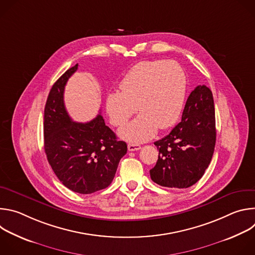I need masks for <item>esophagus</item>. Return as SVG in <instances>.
I'll return each mask as SVG.
<instances>
[{"mask_svg":"<svg viewBox=\"0 0 255 255\" xmlns=\"http://www.w3.org/2000/svg\"><path fill=\"white\" fill-rule=\"evenodd\" d=\"M141 148V146L139 144H133V143H129L128 144V150L129 151H137Z\"/></svg>","mask_w":255,"mask_h":255,"instance_id":"34e87169","label":"esophagus"}]
</instances>
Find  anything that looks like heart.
Segmentation results:
<instances>
[{"mask_svg": "<svg viewBox=\"0 0 255 255\" xmlns=\"http://www.w3.org/2000/svg\"><path fill=\"white\" fill-rule=\"evenodd\" d=\"M187 91L185 70L174 60L141 61L120 84V93L109 95L106 111L114 126H122L137 110L140 115L120 130L130 141H145L171 127L183 110Z\"/></svg>", "mask_w": 255, "mask_h": 255, "instance_id": "heart-1", "label": "heart"}]
</instances>
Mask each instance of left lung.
I'll list each match as a JSON object with an SVG mask.
<instances>
[{"label": "left lung", "mask_w": 255, "mask_h": 255, "mask_svg": "<svg viewBox=\"0 0 255 255\" xmlns=\"http://www.w3.org/2000/svg\"><path fill=\"white\" fill-rule=\"evenodd\" d=\"M216 143L213 94L198 86L189 96L181 121L168 135L154 142L158 159L149 170L151 179L166 188L186 189L203 176Z\"/></svg>", "instance_id": "8db88e82"}]
</instances>
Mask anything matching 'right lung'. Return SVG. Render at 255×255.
Returning <instances> with one entry per match:
<instances>
[{"label": "right lung", "mask_w": 255, "mask_h": 255, "mask_svg": "<svg viewBox=\"0 0 255 255\" xmlns=\"http://www.w3.org/2000/svg\"><path fill=\"white\" fill-rule=\"evenodd\" d=\"M78 65L52 86L44 109V150L55 175L72 192L92 194L110 186L127 144L106 126L101 115L87 123L74 122L63 101L64 87Z\"/></svg>", "instance_id": "obj_1"}]
</instances>
